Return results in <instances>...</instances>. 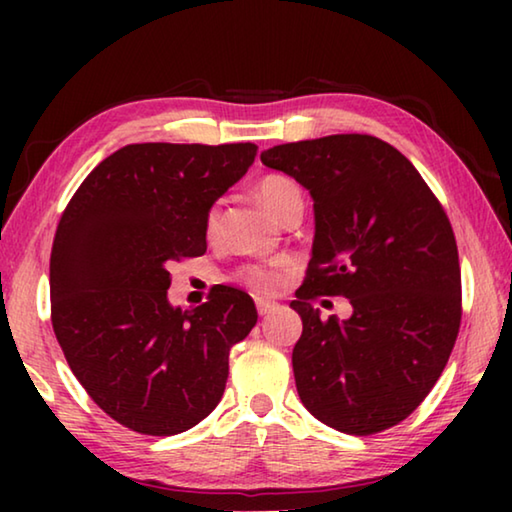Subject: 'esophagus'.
<instances>
[{"instance_id":"34e87169","label":"esophagus","mask_w":512,"mask_h":512,"mask_svg":"<svg viewBox=\"0 0 512 512\" xmlns=\"http://www.w3.org/2000/svg\"><path fill=\"white\" fill-rule=\"evenodd\" d=\"M275 309H277L275 302L264 300V298H257V314H259V316H268V314H271V311H275Z\"/></svg>"}]
</instances>
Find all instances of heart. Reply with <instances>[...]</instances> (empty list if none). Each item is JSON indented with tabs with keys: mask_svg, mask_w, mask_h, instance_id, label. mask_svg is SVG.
<instances>
[{
	"mask_svg": "<svg viewBox=\"0 0 512 512\" xmlns=\"http://www.w3.org/2000/svg\"><path fill=\"white\" fill-rule=\"evenodd\" d=\"M255 196L277 221L284 219L293 210H302V205H305V192H302L298 180L284 176V173H268V176L259 178L255 185ZM219 221V205H212L205 212L203 221L205 235L210 239L219 232ZM237 280L255 293H275L284 284V268L280 264H250L241 268L237 273Z\"/></svg>",
	"mask_w": 512,
	"mask_h": 512,
	"instance_id": "b5f03b06",
	"label": "heart"
}]
</instances>
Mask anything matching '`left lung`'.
Returning a JSON list of instances; mask_svg holds the SVG:
<instances>
[{
  "label": "left lung",
  "instance_id": "1",
  "mask_svg": "<svg viewBox=\"0 0 512 512\" xmlns=\"http://www.w3.org/2000/svg\"><path fill=\"white\" fill-rule=\"evenodd\" d=\"M266 167L314 198L316 235L293 375L307 411L354 436L384 431L429 395L461 327L454 230L418 169L372 135H327L273 146ZM318 295L351 300L348 321L319 318Z\"/></svg>",
  "mask_w": 512,
  "mask_h": 512
}]
</instances>
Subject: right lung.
Returning <instances> with one entry per match:
<instances>
[{
	"label": "right lung",
	"instance_id": "add662e5",
	"mask_svg": "<svg viewBox=\"0 0 512 512\" xmlns=\"http://www.w3.org/2000/svg\"><path fill=\"white\" fill-rule=\"evenodd\" d=\"M255 144H128L94 167L60 216L51 325L74 377L112 420L176 436L221 402L230 348L257 323L219 287L183 311L167 266L207 250L205 212L255 162Z\"/></svg>",
	"mask_w": 512,
	"mask_h": 512
}]
</instances>
